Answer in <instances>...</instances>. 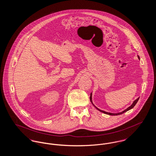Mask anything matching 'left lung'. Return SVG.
<instances>
[{"mask_svg": "<svg viewBox=\"0 0 156 156\" xmlns=\"http://www.w3.org/2000/svg\"><path fill=\"white\" fill-rule=\"evenodd\" d=\"M138 58L139 59H140V57H139V56H138ZM139 98H138L137 99H136L133 102V104H132V105L130 106H129V108H127L126 109H125V111H123L122 112H120V113H109V112H106L104 111H102V110H101V109H98V108H97L94 104L92 103V93L90 94V102H91V103L93 104V105L97 108V109L98 110V111H99L100 112H102V113H105V114H107V115H112V116H116V115H121V114H122V113H125V112H126L128 111H129L130 109H132L133 108L134 106L136 105V104H137V102H138V101H139Z\"/></svg>", "mask_w": 156, "mask_h": 156, "instance_id": "8db88e82", "label": "left lung"}]
</instances>
